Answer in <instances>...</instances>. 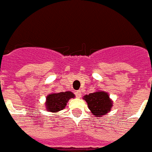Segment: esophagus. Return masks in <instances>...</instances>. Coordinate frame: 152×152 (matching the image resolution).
Wrapping results in <instances>:
<instances>
[{
  "label": "esophagus",
  "mask_w": 152,
  "mask_h": 152,
  "mask_svg": "<svg viewBox=\"0 0 152 152\" xmlns=\"http://www.w3.org/2000/svg\"><path fill=\"white\" fill-rule=\"evenodd\" d=\"M75 94H76V97H78V98L81 97V96H82V94H81V91H76V92H75Z\"/></svg>",
  "instance_id": "34e87169"
}]
</instances>
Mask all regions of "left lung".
Returning a JSON list of instances; mask_svg holds the SVG:
<instances>
[{
  "label": "left lung",
  "instance_id": "obj_1",
  "mask_svg": "<svg viewBox=\"0 0 152 152\" xmlns=\"http://www.w3.org/2000/svg\"><path fill=\"white\" fill-rule=\"evenodd\" d=\"M83 100L87 103L91 113L96 117H102L112 110L113 102L108 92L97 91L83 96Z\"/></svg>",
  "mask_w": 152,
  "mask_h": 152
}]
</instances>
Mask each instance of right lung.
Here are the masks:
<instances>
[{"label": "right lung", "instance_id": "1", "mask_svg": "<svg viewBox=\"0 0 152 152\" xmlns=\"http://www.w3.org/2000/svg\"><path fill=\"white\" fill-rule=\"evenodd\" d=\"M74 97L75 94L71 91L49 94L46 97L45 102L46 110L50 112H58L62 110L65 108L69 100Z\"/></svg>", "mask_w": 152, "mask_h": 152}]
</instances>
